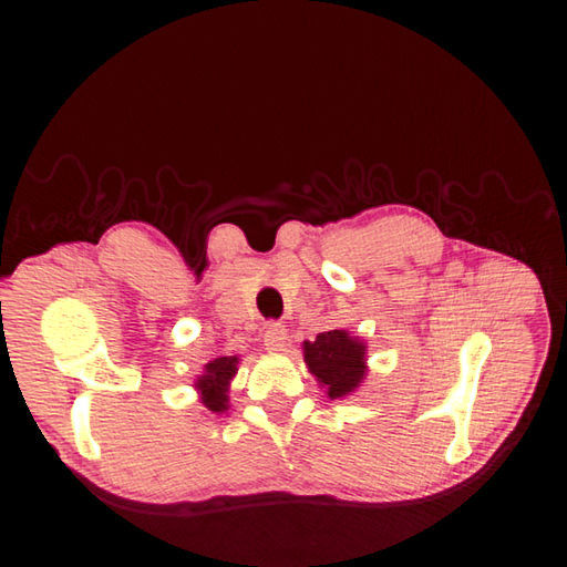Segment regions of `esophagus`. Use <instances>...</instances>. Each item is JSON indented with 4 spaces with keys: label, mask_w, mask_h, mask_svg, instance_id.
<instances>
[{
    "label": "esophagus",
    "mask_w": 567,
    "mask_h": 567,
    "mask_svg": "<svg viewBox=\"0 0 567 567\" xmlns=\"http://www.w3.org/2000/svg\"><path fill=\"white\" fill-rule=\"evenodd\" d=\"M286 340H288V333H286V328L281 323H271L269 328H266L264 346H266V350H269V352L286 350Z\"/></svg>",
    "instance_id": "esophagus-1"
}]
</instances>
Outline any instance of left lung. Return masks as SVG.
<instances>
[{
	"label": "left lung",
	"mask_w": 567,
	"mask_h": 567,
	"mask_svg": "<svg viewBox=\"0 0 567 567\" xmlns=\"http://www.w3.org/2000/svg\"><path fill=\"white\" fill-rule=\"evenodd\" d=\"M303 362L330 400H346L368 378V343L350 330H326L303 340Z\"/></svg>",
	"instance_id": "obj_1"
}]
</instances>
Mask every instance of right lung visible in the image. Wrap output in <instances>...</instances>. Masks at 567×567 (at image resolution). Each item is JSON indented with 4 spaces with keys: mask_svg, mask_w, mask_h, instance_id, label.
I'll list each match as a JSON object with an SVG mask.
<instances>
[{
    "mask_svg": "<svg viewBox=\"0 0 567 567\" xmlns=\"http://www.w3.org/2000/svg\"><path fill=\"white\" fill-rule=\"evenodd\" d=\"M239 370V355H221L209 360L202 375L195 378L192 388L197 390L199 402L205 404L209 412H227L229 410V388L231 380L237 378Z\"/></svg>",
    "mask_w": 567,
    "mask_h": 567,
    "instance_id": "obj_1",
    "label": "right lung"
}]
</instances>
